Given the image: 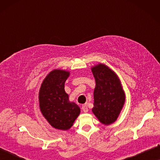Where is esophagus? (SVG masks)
I'll list each match as a JSON object with an SVG mask.
<instances>
[{
  "mask_svg": "<svg viewBox=\"0 0 160 160\" xmlns=\"http://www.w3.org/2000/svg\"><path fill=\"white\" fill-rule=\"evenodd\" d=\"M82 111H84V113L88 112V107H87V105H84V106H82Z\"/></svg>",
  "mask_w": 160,
  "mask_h": 160,
  "instance_id": "obj_1",
  "label": "esophagus"
}]
</instances>
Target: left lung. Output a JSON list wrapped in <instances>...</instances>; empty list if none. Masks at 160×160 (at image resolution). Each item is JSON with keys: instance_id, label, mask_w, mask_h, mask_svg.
I'll use <instances>...</instances> for the list:
<instances>
[{"instance_id": "obj_1", "label": "left lung", "mask_w": 160, "mask_h": 160, "mask_svg": "<svg viewBox=\"0 0 160 160\" xmlns=\"http://www.w3.org/2000/svg\"><path fill=\"white\" fill-rule=\"evenodd\" d=\"M95 78L94 114L102 124L108 125L117 119L125 102V94L115 72L100 63L92 68Z\"/></svg>"}]
</instances>
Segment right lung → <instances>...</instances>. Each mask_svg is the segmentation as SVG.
Returning <instances> with one entry per match:
<instances>
[{
  "instance_id": "obj_1",
  "label": "right lung",
  "mask_w": 160,
  "mask_h": 160,
  "mask_svg": "<svg viewBox=\"0 0 160 160\" xmlns=\"http://www.w3.org/2000/svg\"><path fill=\"white\" fill-rule=\"evenodd\" d=\"M70 72L55 69L43 81L39 90V107L43 117L55 129L68 130L80 113V108L70 102L65 82Z\"/></svg>"
}]
</instances>
